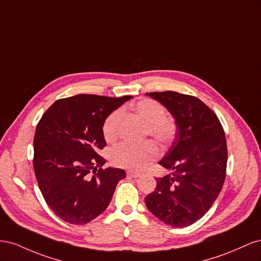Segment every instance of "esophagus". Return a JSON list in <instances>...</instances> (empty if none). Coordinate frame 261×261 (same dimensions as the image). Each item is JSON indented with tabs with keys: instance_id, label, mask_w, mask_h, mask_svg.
<instances>
[{
	"instance_id": "obj_1",
	"label": "esophagus",
	"mask_w": 261,
	"mask_h": 261,
	"mask_svg": "<svg viewBox=\"0 0 261 261\" xmlns=\"http://www.w3.org/2000/svg\"><path fill=\"white\" fill-rule=\"evenodd\" d=\"M126 174H128L129 176H131L132 178H138V177L141 176V174L138 173V172H128Z\"/></svg>"
}]
</instances>
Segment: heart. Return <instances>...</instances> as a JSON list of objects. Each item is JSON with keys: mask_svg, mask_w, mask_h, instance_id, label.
Returning <instances> with one entry per match:
<instances>
[{"mask_svg": "<svg viewBox=\"0 0 261 261\" xmlns=\"http://www.w3.org/2000/svg\"><path fill=\"white\" fill-rule=\"evenodd\" d=\"M132 110L146 122L145 136L153 137L161 144L173 142L177 135V122L173 117L166 115L165 108L153 99H142L132 106ZM122 119L121 110H115L108 115L102 123V135L108 142H114L119 136ZM160 155L159 147L153 141L142 144H120L110 154V161L117 167L131 170H141Z\"/></svg>", "mask_w": 261, "mask_h": 261, "instance_id": "b5f03b06", "label": "heart"}]
</instances>
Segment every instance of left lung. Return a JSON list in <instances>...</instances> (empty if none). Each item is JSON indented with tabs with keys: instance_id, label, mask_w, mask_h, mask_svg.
Wrapping results in <instances>:
<instances>
[{
	"instance_id": "1",
	"label": "left lung",
	"mask_w": 261,
	"mask_h": 261,
	"mask_svg": "<svg viewBox=\"0 0 261 261\" xmlns=\"http://www.w3.org/2000/svg\"><path fill=\"white\" fill-rule=\"evenodd\" d=\"M146 95L168 109L178 131L160 162L173 173L156 178V188L145 197V204L166 224L189 226L209 211L224 184L225 133L213 110L195 96L172 91Z\"/></svg>"
}]
</instances>
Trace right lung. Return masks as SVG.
I'll list each match as a JSON object with an SVG mask.
<instances>
[{
    "label": "right lung",
    "instance_id": "1",
    "mask_svg": "<svg viewBox=\"0 0 261 261\" xmlns=\"http://www.w3.org/2000/svg\"><path fill=\"white\" fill-rule=\"evenodd\" d=\"M131 96L81 94L55 101L37 124L33 165L50 209L64 222L83 225L107 209L125 172L101 168L102 123Z\"/></svg>",
    "mask_w": 261,
    "mask_h": 261
}]
</instances>
